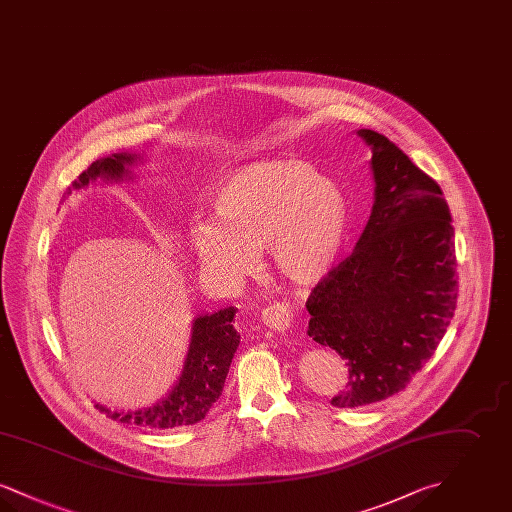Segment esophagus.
<instances>
[{"mask_svg": "<svg viewBox=\"0 0 512 512\" xmlns=\"http://www.w3.org/2000/svg\"><path fill=\"white\" fill-rule=\"evenodd\" d=\"M261 320L274 332H286L292 326V313L286 303H272L261 311Z\"/></svg>", "mask_w": 512, "mask_h": 512, "instance_id": "esophagus-1", "label": "esophagus"}]
</instances>
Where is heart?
Here are the masks:
<instances>
[{"label":"heart","instance_id":"obj_1","mask_svg":"<svg viewBox=\"0 0 512 512\" xmlns=\"http://www.w3.org/2000/svg\"><path fill=\"white\" fill-rule=\"evenodd\" d=\"M219 222L190 230L205 272L238 284L267 249L272 268L288 282L311 286L340 259L351 228V205L338 182L297 159L263 161L234 172L213 197Z\"/></svg>","mask_w":512,"mask_h":512}]
</instances>
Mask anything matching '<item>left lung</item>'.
I'll return each instance as SVG.
<instances>
[{"instance_id":"left-lung-1","label":"left lung","mask_w":512,"mask_h":512,"mask_svg":"<svg viewBox=\"0 0 512 512\" xmlns=\"http://www.w3.org/2000/svg\"><path fill=\"white\" fill-rule=\"evenodd\" d=\"M372 149L374 205L353 253L307 299V334L349 366L340 409L405 390L434 355L457 307L451 213L436 180L384 134L361 128Z\"/></svg>"}]
</instances>
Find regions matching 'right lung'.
Wrapping results in <instances>:
<instances>
[{
	"label": "right lung",
	"instance_id": "1",
	"mask_svg": "<svg viewBox=\"0 0 512 512\" xmlns=\"http://www.w3.org/2000/svg\"><path fill=\"white\" fill-rule=\"evenodd\" d=\"M140 161L136 153H113L94 161L86 171L74 180L67 195L82 190L98 180L121 182L132 178L130 167ZM234 307L220 309L213 315H199L192 324V338L186 353V361L178 382L167 397L155 405L138 411H111L96 405L101 413L122 424H136L146 428H178L190 426L205 418L209 409L219 401L234 353L240 345V334L234 328Z\"/></svg>",
	"mask_w": 512,
	"mask_h": 512
}]
</instances>
